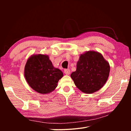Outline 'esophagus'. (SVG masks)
<instances>
[{"label": "esophagus", "mask_w": 131, "mask_h": 131, "mask_svg": "<svg viewBox=\"0 0 131 131\" xmlns=\"http://www.w3.org/2000/svg\"><path fill=\"white\" fill-rule=\"evenodd\" d=\"M64 73L66 75H69L70 74V70L69 69H65L64 71Z\"/></svg>", "instance_id": "1"}]
</instances>
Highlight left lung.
Segmentation results:
<instances>
[{
  "label": "left lung",
  "mask_w": 131,
  "mask_h": 131,
  "mask_svg": "<svg viewBox=\"0 0 131 131\" xmlns=\"http://www.w3.org/2000/svg\"><path fill=\"white\" fill-rule=\"evenodd\" d=\"M109 62L102 54L95 51L81 54L77 70L70 77L78 89L85 93L96 92L104 86L110 73Z\"/></svg>",
  "instance_id": "left-lung-1"
}]
</instances>
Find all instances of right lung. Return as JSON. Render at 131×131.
I'll list each match as a JSON object with an SVG mask.
<instances>
[{"mask_svg": "<svg viewBox=\"0 0 131 131\" xmlns=\"http://www.w3.org/2000/svg\"><path fill=\"white\" fill-rule=\"evenodd\" d=\"M24 75L31 89L39 93L46 94L56 88L63 73L53 67L48 55L33 54L27 59Z\"/></svg>", "mask_w": 131, "mask_h": 131, "instance_id": "obj_1", "label": "right lung"}]
</instances>
